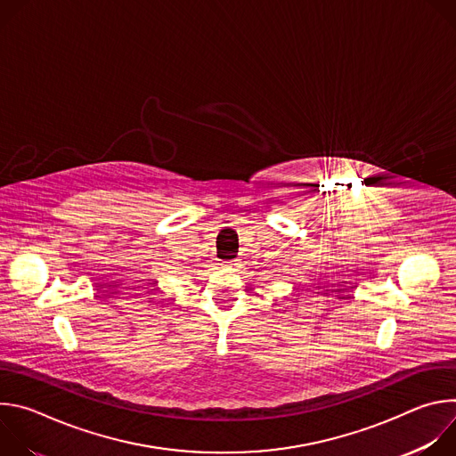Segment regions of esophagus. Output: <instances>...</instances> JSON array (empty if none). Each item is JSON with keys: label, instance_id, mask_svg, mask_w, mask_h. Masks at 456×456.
Returning <instances> with one entry per match:
<instances>
[{"label": "esophagus", "instance_id": "esophagus-1", "mask_svg": "<svg viewBox=\"0 0 456 456\" xmlns=\"http://www.w3.org/2000/svg\"><path fill=\"white\" fill-rule=\"evenodd\" d=\"M222 265H224V267H232V265H236V264H234V262H224Z\"/></svg>", "mask_w": 456, "mask_h": 456}]
</instances>
